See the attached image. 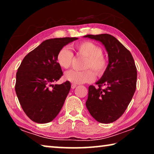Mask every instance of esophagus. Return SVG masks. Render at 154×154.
Returning <instances> with one entry per match:
<instances>
[{
  "label": "esophagus",
  "instance_id": "1",
  "mask_svg": "<svg viewBox=\"0 0 154 154\" xmlns=\"http://www.w3.org/2000/svg\"><path fill=\"white\" fill-rule=\"evenodd\" d=\"M77 87V85L76 84H73V83H72V84L71 85V88L72 89H75V88Z\"/></svg>",
  "mask_w": 154,
  "mask_h": 154
}]
</instances>
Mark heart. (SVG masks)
Returning <instances> with one entry per match:
<instances>
[{"label":"heart","mask_w":154,"mask_h":154,"mask_svg":"<svg viewBox=\"0 0 154 154\" xmlns=\"http://www.w3.org/2000/svg\"><path fill=\"white\" fill-rule=\"evenodd\" d=\"M78 54L87 58L84 63V71L70 70L65 72V79L72 83H90L95 79L96 74L102 76L106 71L108 60L103 55L101 47L91 41H83L75 46ZM73 60V54L68 47L64 46L58 51L56 56V61L60 66L63 69H69ZM91 68H92L93 71Z\"/></svg>","instance_id":"heart-1"}]
</instances>
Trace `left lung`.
<instances>
[{"mask_svg":"<svg viewBox=\"0 0 154 154\" xmlns=\"http://www.w3.org/2000/svg\"><path fill=\"white\" fill-rule=\"evenodd\" d=\"M102 43L108 53L109 64L98 88L90 85L85 103L88 110L100 123H112L126 111L136 90L137 71L131 53L109 34L84 36ZM103 86L106 88L103 89Z\"/></svg>","mask_w":154,"mask_h":154,"instance_id":"8db88e82","label":"left lung"}]
</instances>
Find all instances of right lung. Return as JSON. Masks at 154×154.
<instances>
[{
    "mask_svg": "<svg viewBox=\"0 0 154 154\" xmlns=\"http://www.w3.org/2000/svg\"><path fill=\"white\" fill-rule=\"evenodd\" d=\"M76 37L44 41L24 57L17 69L15 90L20 105L31 120L50 122L58 116L71 89V83L53 85L63 73L56 61L58 51Z\"/></svg>",
    "mask_w": 154,
    "mask_h": 154,
    "instance_id": "add662e5",
    "label": "right lung"
}]
</instances>
